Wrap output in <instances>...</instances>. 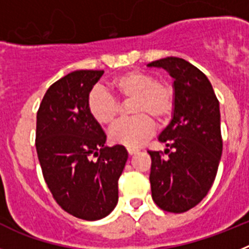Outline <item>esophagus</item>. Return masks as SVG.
<instances>
[{
  "instance_id": "1",
  "label": "esophagus",
  "mask_w": 249,
  "mask_h": 249,
  "mask_svg": "<svg viewBox=\"0 0 249 249\" xmlns=\"http://www.w3.org/2000/svg\"><path fill=\"white\" fill-rule=\"evenodd\" d=\"M138 149L136 148H129V147H127V152H128V155H135L136 152H137Z\"/></svg>"
}]
</instances>
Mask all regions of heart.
Here are the masks:
<instances>
[{"label": "heart", "mask_w": 249, "mask_h": 249, "mask_svg": "<svg viewBox=\"0 0 249 249\" xmlns=\"http://www.w3.org/2000/svg\"><path fill=\"white\" fill-rule=\"evenodd\" d=\"M109 86L122 100H133L131 112L136 114L111 129L109 137L114 143L140 147L155 133V122L150 117L162 122L175 109V89L171 83L157 80L151 72L131 70L114 77ZM87 109L96 122L111 126L117 120L121 106L112 94L96 87L87 96Z\"/></svg>", "instance_id": "heart-1"}]
</instances>
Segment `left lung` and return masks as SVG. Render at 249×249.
<instances>
[{
  "instance_id": "obj_1",
  "label": "left lung",
  "mask_w": 249,
  "mask_h": 249,
  "mask_svg": "<svg viewBox=\"0 0 249 249\" xmlns=\"http://www.w3.org/2000/svg\"><path fill=\"white\" fill-rule=\"evenodd\" d=\"M175 78V111L160 135L164 152L151 156L152 198L171 213L190 211L211 190L218 171L223 141L219 102L206 74L183 58L166 57L148 63Z\"/></svg>"
}]
</instances>
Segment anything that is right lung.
Listing matches in <instances>:
<instances>
[{"label":"right lung","mask_w":249,"mask_h":249,"mask_svg":"<svg viewBox=\"0 0 249 249\" xmlns=\"http://www.w3.org/2000/svg\"><path fill=\"white\" fill-rule=\"evenodd\" d=\"M102 74H66L50 86L37 111L36 149L46 184L63 211L86 221L113 211L128 158L121 144L105 146V132L87 109V96Z\"/></svg>","instance_id":"1"}]
</instances>
